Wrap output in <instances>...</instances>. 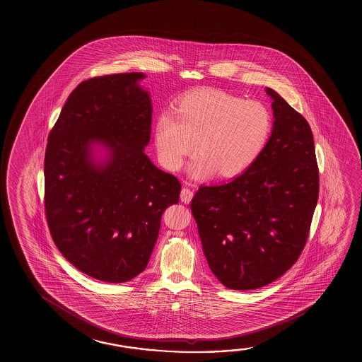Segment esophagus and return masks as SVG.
Returning a JSON list of instances; mask_svg holds the SVG:
<instances>
[{
	"instance_id": "obj_1",
	"label": "esophagus",
	"mask_w": 362,
	"mask_h": 362,
	"mask_svg": "<svg viewBox=\"0 0 362 362\" xmlns=\"http://www.w3.org/2000/svg\"><path fill=\"white\" fill-rule=\"evenodd\" d=\"M193 198V190H190L189 188H183L180 192V201L183 203H189Z\"/></svg>"
}]
</instances>
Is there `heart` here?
Listing matches in <instances>:
<instances>
[{
  "label": "heart",
  "mask_w": 362,
  "mask_h": 362,
  "mask_svg": "<svg viewBox=\"0 0 362 362\" xmlns=\"http://www.w3.org/2000/svg\"><path fill=\"white\" fill-rule=\"evenodd\" d=\"M272 130L273 116L264 103L243 101L221 89H199L182 97L173 112L158 116L155 145L170 170H179L197 148L193 177L214 170L218 177L232 178L259 159Z\"/></svg>",
  "instance_id": "heart-1"
}]
</instances>
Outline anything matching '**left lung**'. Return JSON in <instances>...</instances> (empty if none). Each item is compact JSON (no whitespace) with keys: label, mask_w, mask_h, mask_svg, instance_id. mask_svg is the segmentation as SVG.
Returning <instances> with one entry per match:
<instances>
[{"label":"left lung","mask_w":362,"mask_h":362,"mask_svg":"<svg viewBox=\"0 0 362 362\" xmlns=\"http://www.w3.org/2000/svg\"><path fill=\"white\" fill-rule=\"evenodd\" d=\"M267 93L275 121L262 154L230 183L202 185L190 203L208 265L233 291L270 284L296 264L320 193L308 121Z\"/></svg>","instance_id":"left-lung-1"}]
</instances>
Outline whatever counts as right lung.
<instances>
[{"label": "right lung", "mask_w": 362, "mask_h": 362, "mask_svg": "<svg viewBox=\"0 0 362 362\" xmlns=\"http://www.w3.org/2000/svg\"><path fill=\"white\" fill-rule=\"evenodd\" d=\"M144 77L119 73L78 84L45 150L44 203L54 243L73 267L107 283L143 273L161 214L178 203L182 188L144 153L153 113L137 86ZM95 142L110 153L105 165L90 156Z\"/></svg>", "instance_id": "add662e5"}]
</instances>
